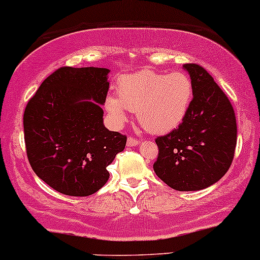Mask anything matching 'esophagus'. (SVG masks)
<instances>
[{
	"instance_id": "obj_1",
	"label": "esophagus",
	"mask_w": 260,
	"mask_h": 260,
	"mask_svg": "<svg viewBox=\"0 0 260 260\" xmlns=\"http://www.w3.org/2000/svg\"><path fill=\"white\" fill-rule=\"evenodd\" d=\"M139 144V140L136 138H132V137H128L127 139V146H137Z\"/></svg>"
}]
</instances>
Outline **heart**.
<instances>
[{"label": "heart", "instance_id": "b5f03b06", "mask_svg": "<svg viewBox=\"0 0 260 260\" xmlns=\"http://www.w3.org/2000/svg\"><path fill=\"white\" fill-rule=\"evenodd\" d=\"M117 96L109 95L105 108L112 120L122 124L127 110L137 112L144 129L154 134L171 132L185 117L193 95L190 76L183 71L162 74L140 70L124 75L117 82Z\"/></svg>", "mask_w": 260, "mask_h": 260}]
</instances>
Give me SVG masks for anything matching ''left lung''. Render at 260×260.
<instances>
[{"instance_id":"8db88e82","label":"left lung","mask_w":260,"mask_h":260,"mask_svg":"<svg viewBox=\"0 0 260 260\" xmlns=\"http://www.w3.org/2000/svg\"><path fill=\"white\" fill-rule=\"evenodd\" d=\"M193 96L176 129L155 140L156 176L178 191H198L213 185L226 173L235 154V112L224 92L202 67L185 64Z\"/></svg>"}]
</instances>
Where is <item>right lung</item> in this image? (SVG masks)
<instances>
[{
  "label": "right lung",
  "mask_w": 260,
  "mask_h": 260,
  "mask_svg": "<svg viewBox=\"0 0 260 260\" xmlns=\"http://www.w3.org/2000/svg\"><path fill=\"white\" fill-rule=\"evenodd\" d=\"M104 68L58 69L43 81L24 112V138L36 176L69 196H89L108 181V167L127 138L104 126L109 90Z\"/></svg>",
  "instance_id": "add662e5"
}]
</instances>
